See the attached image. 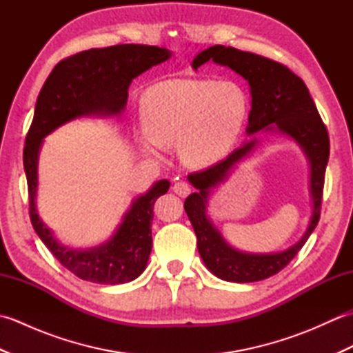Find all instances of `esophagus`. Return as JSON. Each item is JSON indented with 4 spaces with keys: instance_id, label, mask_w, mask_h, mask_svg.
<instances>
[{
    "instance_id": "obj_1",
    "label": "esophagus",
    "mask_w": 353,
    "mask_h": 353,
    "mask_svg": "<svg viewBox=\"0 0 353 353\" xmlns=\"http://www.w3.org/2000/svg\"><path fill=\"white\" fill-rule=\"evenodd\" d=\"M172 191H174L179 197H186L191 192V186L186 182L181 181L172 185Z\"/></svg>"
}]
</instances>
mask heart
Wrapping results in <instances>:
<instances>
[{"mask_svg": "<svg viewBox=\"0 0 353 353\" xmlns=\"http://www.w3.org/2000/svg\"><path fill=\"white\" fill-rule=\"evenodd\" d=\"M245 115L247 97L234 81L167 80L142 95L138 142L154 157L157 147H177L186 167L205 168L234 147Z\"/></svg>", "mask_w": 353, "mask_h": 353, "instance_id": "heart-1", "label": "heart"}]
</instances>
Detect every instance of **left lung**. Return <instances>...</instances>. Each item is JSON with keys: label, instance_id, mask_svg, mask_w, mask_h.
Instances as JSON below:
<instances>
[{"label": "left lung", "instance_id": "1", "mask_svg": "<svg viewBox=\"0 0 353 353\" xmlns=\"http://www.w3.org/2000/svg\"><path fill=\"white\" fill-rule=\"evenodd\" d=\"M209 61L228 66L249 83L252 109L245 133L252 139L245 141L241 147L234 150L226 159L214 167L188 176L190 183L197 192L186 197L185 211L197 235L199 253L209 272L228 282H258L287 267L317 226L329 159V137L308 88L287 66L253 52L214 45L194 57L192 70L197 71ZM262 130L281 132L301 147L310 163L313 209L309 228L296 245L282 252L247 254L232 248L222 238L207 215V206L214 188L225 181L236 163L248 157L257 146L256 133Z\"/></svg>", "mask_w": 353, "mask_h": 353}]
</instances>
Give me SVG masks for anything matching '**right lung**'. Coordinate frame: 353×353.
<instances>
[{"instance_id":"right-lung-1","label":"right lung","mask_w":353,"mask_h":353,"mask_svg":"<svg viewBox=\"0 0 353 353\" xmlns=\"http://www.w3.org/2000/svg\"><path fill=\"white\" fill-rule=\"evenodd\" d=\"M171 54L167 48L139 43L81 51L54 66L37 97L24 147L30 219L37 236L54 258L83 281L118 285L142 274L152 252L154 201L168 191L170 182L167 179L157 181L134 199L106 241L89 249H72L59 243L37 212V163L43 138L80 117L121 115L132 80L168 61Z\"/></svg>"}]
</instances>
